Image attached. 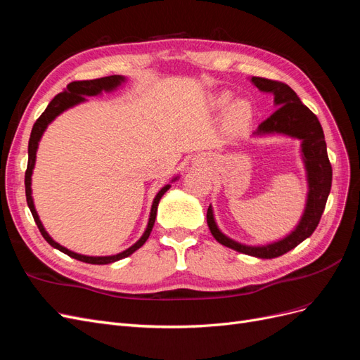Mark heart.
Here are the masks:
<instances>
[{
	"instance_id": "heart-1",
	"label": "heart",
	"mask_w": 360,
	"mask_h": 360,
	"mask_svg": "<svg viewBox=\"0 0 360 360\" xmlns=\"http://www.w3.org/2000/svg\"><path fill=\"white\" fill-rule=\"evenodd\" d=\"M228 101H230V94L222 93L216 97L214 103L217 106H224L228 103ZM249 118H250V105L245 101L236 102L231 106L230 112H228V122H230V124L233 127H240V126L246 124L249 122Z\"/></svg>"
}]
</instances>
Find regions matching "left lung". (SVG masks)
I'll return each mask as SVG.
<instances>
[{
	"instance_id": "1",
	"label": "left lung",
	"mask_w": 360,
	"mask_h": 360,
	"mask_svg": "<svg viewBox=\"0 0 360 360\" xmlns=\"http://www.w3.org/2000/svg\"><path fill=\"white\" fill-rule=\"evenodd\" d=\"M250 81L255 84L258 90L274 93L275 105L278 106L274 114L259 123L257 134H284L302 139V153L309 183L307 209L296 230L282 240L267 246H246L224 236L216 226L212 207L207 209V225L213 237L224 246L257 258H276L296 248L317 228L332 188V165L328 148H326L323 127L317 115L300 102L291 86L279 81L259 78V76H252Z\"/></svg>"
}]
</instances>
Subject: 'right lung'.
<instances>
[{
    "label": "right lung",
    "mask_w": 360,
    "mask_h": 360,
    "mask_svg": "<svg viewBox=\"0 0 360 360\" xmlns=\"http://www.w3.org/2000/svg\"><path fill=\"white\" fill-rule=\"evenodd\" d=\"M124 81L123 76L120 75H112V76H105V78H99V79H90V81H73L68 85V89L58 93L53 99L51 101V103L48 105V108L43 114L36 120L34 126H32L31 130V135H30V143H28V165H27V171H25V195H27V204L31 210L32 217H34V222L39 228V231L41 233L43 238L53 246L56 249L61 250L66 255L75 258V259H79L82 263H90V264H110L114 263V261L122 259L124 257H129L130 254H134L136 249H139L143 246L147 238L153 230V225H155V219H156V213H158V204L162 198V195L165 193L169 189V184H167L165 188H162L159 191V193L156 195V198L153 201V205H151V212H150V219H148V225H147V230L143 234V237L139 238V240L134 245L130 246L129 249L123 250V252H120L117 255H111V257H86V255H79V254H75L72 250L63 248L61 245H58L57 242H53L52 238L49 237V234L45 231V228H43L37 212L34 209V204H32V198H31V174H32V168H34V162H36V151H37V146H39V141L45 132V129L48 127V124L52 122L53 118H56L58 114H61L64 110H68V108L84 102L85 101V96H96V94H101L103 90L105 91H111L114 90L115 86H118Z\"/></svg>",
    "instance_id": "add662e5"
}]
</instances>
